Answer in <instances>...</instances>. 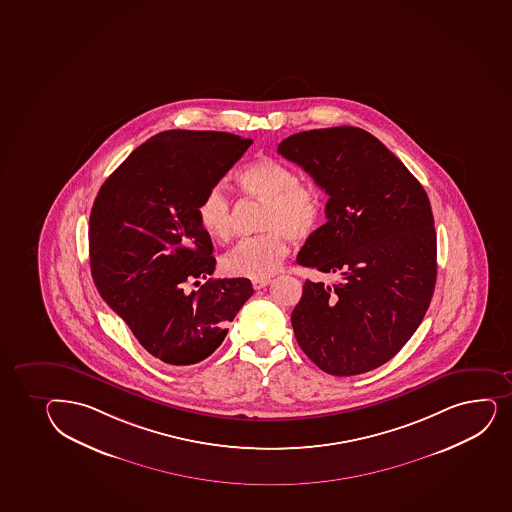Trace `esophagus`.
<instances>
[{
	"label": "esophagus",
	"instance_id": "34e87169",
	"mask_svg": "<svg viewBox=\"0 0 512 512\" xmlns=\"http://www.w3.org/2000/svg\"><path fill=\"white\" fill-rule=\"evenodd\" d=\"M269 284V277H264V279H253L252 281L253 289H262V287L269 286Z\"/></svg>",
	"mask_w": 512,
	"mask_h": 512
}]
</instances>
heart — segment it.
Returning a JSON list of instances; mask_svg holds the SVG:
<instances>
[{
  "label": "heart",
  "mask_w": 512,
  "mask_h": 512,
  "mask_svg": "<svg viewBox=\"0 0 512 512\" xmlns=\"http://www.w3.org/2000/svg\"><path fill=\"white\" fill-rule=\"evenodd\" d=\"M243 193L265 201L260 230L255 237L238 242L223 257L230 275L264 279L279 269L289 252L287 238H308L323 213V194L313 182L299 181L296 171L281 160L260 157L237 177ZM199 225L206 235L226 242L233 233V211L223 187L211 186L196 206Z\"/></svg>",
  "instance_id": "obj_1"
}]
</instances>
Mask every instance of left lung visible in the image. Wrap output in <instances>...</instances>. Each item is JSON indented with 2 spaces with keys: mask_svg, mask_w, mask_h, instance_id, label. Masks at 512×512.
<instances>
[{
  "mask_svg": "<svg viewBox=\"0 0 512 512\" xmlns=\"http://www.w3.org/2000/svg\"><path fill=\"white\" fill-rule=\"evenodd\" d=\"M277 152L328 194L326 223L297 264L340 275L304 282L292 311L297 343L336 377L389 362L418 330L436 284V231L428 194L391 150L362 128L294 133Z\"/></svg>",
  "mask_w": 512,
  "mask_h": 512,
  "instance_id": "left-lung-1",
  "label": "left lung"
}]
</instances>
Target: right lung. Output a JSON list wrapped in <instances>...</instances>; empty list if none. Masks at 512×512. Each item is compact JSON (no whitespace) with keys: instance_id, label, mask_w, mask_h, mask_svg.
Listing matches in <instances>:
<instances>
[{"instance_id":"obj_1","label":"right lung","mask_w":512,"mask_h":512,"mask_svg":"<svg viewBox=\"0 0 512 512\" xmlns=\"http://www.w3.org/2000/svg\"><path fill=\"white\" fill-rule=\"evenodd\" d=\"M250 138L167 130L128 155L106 179L89 216L91 274L105 303L152 357L172 367L208 358L253 294L248 279H209L213 243L196 206Z\"/></svg>"}]
</instances>
